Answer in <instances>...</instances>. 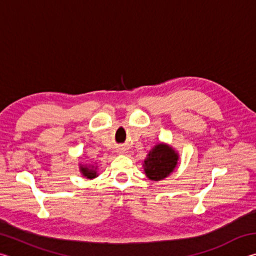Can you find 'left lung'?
Masks as SVG:
<instances>
[{
	"label": "left lung",
	"instance_id": "left-lung-1",
	"mask_svg": "<svg viewBox=\"0 0 256 256\" xmlns=\"http://www.w3.org/2000/svg\"><path fill=\"white\" fill-rule=\"evenodd\" d=\"M178 160L177 154L170 146L160 144L150 151L144 160V172L148 178L162 180L174 170Z\"/></svg>",
	"mask_w": 256,
	"mask_h": 256
}]
</instances>
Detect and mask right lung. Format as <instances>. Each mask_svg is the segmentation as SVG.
<instances>
[{"instance_id":"add662e5","label":"right lung","mask_w":256,"mask_h":256,"mask_svg":"<svg viewBox=\"0 0 256 256\" xmlns=\"http://www.w3.org/2000/svg\"><path fill=\"white\" fill-rule=\"evenodd\" d=\"M81 172H82V174H84V176H86V178H90V180L94 178V177L97 176L96 170L88 166H81Z\"/></svg>"}]
</instances>
